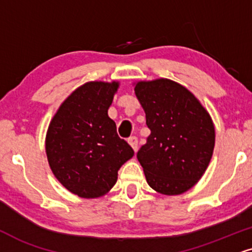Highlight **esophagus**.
<instances>
[{
  "instance_id": "34e87169",
  "label": "esophagus",
  "mask_w": 252,
  "mask_h": 252,
  "mask_svg": "<svg viewBox=\"0 0 252 252\" xmlns=\"http://www.w3.org/2000/svg\"><path fill=\"white\" fill-rule=\"evenodd\" d=\"M128 144L131 145V147L133 150L136 151V148H138V139H136V136H131V138H128Z\"/></svg>"
}]
</instances>
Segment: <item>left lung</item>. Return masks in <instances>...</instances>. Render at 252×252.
I'll return each instance as SVG.
<instances>
[{
	"instance_id": "obj_1",
	"label": "left lung",
	"mask_w": 252,
	"mask_h": 252,
	"mask_svg": "<svg viewBox=\"0 0 252 252\" xmlns=\"http://www.w3.org/2000/svg\"><path fill=\"white\" fill-rule=\"evenodd\" d=\"M151 129L136 158L155 191L180 195L198 182L212 160L215 127L200 100L167 78L133 84Z\"/></svg>"
}]
</instances>
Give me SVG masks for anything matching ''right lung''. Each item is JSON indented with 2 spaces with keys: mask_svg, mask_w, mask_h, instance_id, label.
<instances>
[{
  "mask_svg": "<svg viewBox=\"0 0 252 252\" xmlns=\"http://www.w3.org/2000/svg\"><path fill=\"white\" fill-rule=\"evenodd\" d=\"M120 83L93 80L77 88L55 113L45 136L49 166L62 186L83 198L104 196L134 151L117 134L107 111Z\"/></svg>",
  "mask_w": 252,
  "mask_h": 252,
  "instance_id": "1",
  "label": "right lung"
}]
</instances>
